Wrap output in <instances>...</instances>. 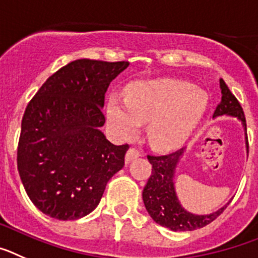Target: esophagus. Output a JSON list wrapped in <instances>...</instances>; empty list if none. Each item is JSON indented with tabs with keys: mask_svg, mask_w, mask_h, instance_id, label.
Returning <instances> with one entry per match:
<instances>
[{
	"mask_svg": "<svg viewBox=\"0 0 258 258\" xmlns=\"http://www.w3.org/2000/svg\"><path fill=\"white\" fill-rule=\"evenodd\" d=\"M140 157V153H139V150L134 149V148H130L128 152L126 153V163H130V162H132L134 159H136V158Z\"/></svg>",
	"mask_w": 258,
	"mask_h": 258,
	"instance_id": "34e87169",
	"label": "esophagus"
}]
</instances>
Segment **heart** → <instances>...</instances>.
Instances as JSON below:
<instances>
[{"label": "heart", "mask_w": 258, "mask_h": 258, "mask_svg": "<svg viewBox=\"0 0 258 258\" xmlns=\"http://www.w3.org/2000/svg\"><path fill=\"white\" fill-rule=\"evenodd\" d=\"M207 105V94L185 81H141L130 87L126 99L109 96L106 118L118 138L132 139L141 124L148 123L150 144L157 149H172L196 131Z\"/></svg>", "instance_id": "heart-1"}]
</instances>
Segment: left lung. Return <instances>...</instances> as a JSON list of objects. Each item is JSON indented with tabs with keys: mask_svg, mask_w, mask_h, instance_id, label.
Returning a JSON list of instances; mask_svg holds the SVG:
<instances>
[{
	"mask_svg": "<svg viewBox=\"0 0 258 258\" xmlns=\"http://www.w3.org/2000/svg\"><path fill=\"white\" fill-rule=\"evenodd\" d=\"M221 101L215 110L213 118L233 117L242 123L244 130L245 146L248 153L247 124L243 109L238 100L230 92L226 83L220 78ZM186 149L177 150L167 155H148L150 164L153 166L152 175L143 190V201L145 208L153 220L161 226L171 229L172 231H191L211 224L227 207L226 203L215 212L208 215H197L185 210L177 197L175 186V175L181 158L184 157Z\"/></svg>",
	"mask_w": 258,
	"mask_h": 258,
	"instance_id": "8db88e82",
	"label": "left lung"
}]
</instances>
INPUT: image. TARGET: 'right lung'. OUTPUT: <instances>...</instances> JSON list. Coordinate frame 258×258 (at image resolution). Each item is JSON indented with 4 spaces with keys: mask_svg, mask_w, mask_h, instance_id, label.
<instances>
[{
    "mask_svg": "<svg viewBox=\"0 0 258 258\" xmlns=\"http://www.w3.org/2000/svg\"><path fill=\"white\" fill-rule=\"evenodd\" d=\"M128 66L74 60L52 74L25 109L18 171L29 199L52 219L89 215L123 168L128 145L105 138L101 109L110 82Z\"/></svg>",
    "mask_w": 258,
    "mask_h": 258,
    "instance_id": "right-lung-1",
    "label": "right lung"
}]
</instances>
